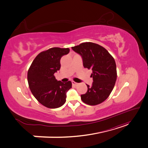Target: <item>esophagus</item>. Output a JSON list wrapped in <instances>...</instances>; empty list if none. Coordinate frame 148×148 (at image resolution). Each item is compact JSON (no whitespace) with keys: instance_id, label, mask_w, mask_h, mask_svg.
Instances as JSON below:
<instances>
[{"instance_id":"34e87169","label":"esophagus","mask_w":148,"mask_h":148,"mask_svg":"<svg viewBox=\"0 0 148 148\" xmlns=\"http://www.w3.org/2000/svg\"><path fill=\"white\" fill-rule=\"evenodd\" d=\"M72 84H73V85H75V86H77V85L78 84V83H76V82H73V81H72Z\"/></svg>"}]
</instances>
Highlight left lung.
I'll return each instance as SVG.
<instances>
[{"label":"left lung","mask_w":148,"mask_h":148,"mask_svg":"<svg viewBox=\"0 0 148 148\" xmlns=\"http://www.w3.org/2000/svg\"><path fill=\"white\" fill-rule=\"evenodd\" d=\"M71 49L82 57L84 68L92 71V84H86L88 91L81 95L82 100L90 106L101 104L109 96L117 79L114 59L104 47L93 42H83Z\"/></svg>","instance_id":"1"}]
</instances>
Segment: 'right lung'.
<instances>
[{
	"mask_svg": "<svg viewBox=\"0 0 148 148\" xmlns=\"http://www.w3.org/2000/svg\"><path fill=\"white\" fill-rule=\"evenodd\" d=\"M69 48L53 47L36 57L28 71L30 90L39 102L48 108L56 109L63 106L66 92L71 88L70 81H57L54 73L60 69V59L68 54Z\"/></svg>",
	"mask_w": 148,
	"mask_h": 148,
	"instance_id": "right-lung-1",
	"label": "right lung"
}]
</instances>
